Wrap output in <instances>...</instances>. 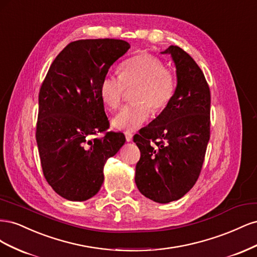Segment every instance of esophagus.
<instances>
[{"instance_id": "obj_1", "label": "esophagus", "mask_w": 257, "mask_h": 257, "mask_svg": "<svg viewBox=\"0 0 257 257\" xmlns=\"http://www.w3.org/2000/svg\"><path fill=\"white\" fill-rule=\"evenodd\" d=\"M125 138H126V142H132V139H133V134L132 133H126L125 134Z\"/></svg>"}]
</instances>
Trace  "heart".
<instances>
[{"instance_id": "heart-1", "label": "heart", "mask_w": 257, "mask_h": 257, "mask_svg": "<svg viewBox=\"0 0 257 257\" xmlns=\"http://www.w3.org/2000/svg\"><path fill=\"white\" fill-rule=\"evenodd\" d=\"M176 75L164 66L159 57L143 52L124 61L120 76L106 74L99 82V96L103 104L113 110L118 108L125 89L132 93L133 104L124 106L112 120L116 130L133 132L150 116L151 110L161 112L172 102L176 92Z\"/></svg>"}]
</instances>
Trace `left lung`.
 <instances>
[{"label": "left lung", "mask_w": 257, "mask_h": 257, "mask_svg": "<svg viewBox=\"0 0 257 257\" xmlns=\"http://www.w3.org/2000/svg\"><path fill=\"white\" fill-rule=\"evenodd\" d=\"M172 54L177 89L172 102L134 136L141 150L135 182L143 195L160 204L180 199L196 183L210 138L209 84L195 61L178 46Z\"/></svg>", "instance_id": "8db88e82"}]
</instances>
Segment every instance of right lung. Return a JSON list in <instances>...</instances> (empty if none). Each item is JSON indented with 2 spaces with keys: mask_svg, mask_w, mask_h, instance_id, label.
Listing matches in <instances>:
<instances>
[{
  "mask_svg": "<svg viewBox=\"0 0 257 257\" xmlns=\"http://www.w3.org/2000/svg\"><path fill=\"white\" fill-rule=\"evenodd\" d=\"M130 49L114 38L69 43L54 59L38 94L36 143L45 179L65 199L94 196L104 181L107 159L125 143L108 132L99 82ZM98 134L103 136L95 138Z\"/></svg>",
  "mask_w": 257,
  "mask_h": 257,
  "instance_id": "1",
  "label": "right lung"
}]
</instances>
